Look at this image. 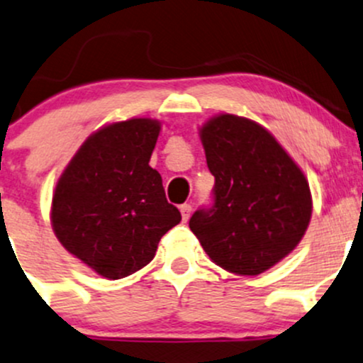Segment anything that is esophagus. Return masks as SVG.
Wrapping results in <instances>:
<instances>
[{
	"mask_svg": "<svg viewBox=\"0 0 363 363\" xmlns=\"http://www.w3.org/2000/svg\"><path fill=\"white\" fill-rule=\"evenodd\" d=\"M181 216H182V220H188L189 219V216H191V205L189 203H184V205H181Z\"/></svg>",
	"mask_w": 363,
	"mask_h": 363,
	"instance_id": "obj_1",
	"label": "esophagus"
}]
</instances>
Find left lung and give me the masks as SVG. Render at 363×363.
<instances>
[{
	"mask_svg": "<svg viewBox=\"0 0 363 363\" xmlns=\"http://www.w3.org/2000/svg\"><path fill=\"white\" fill-rule=\"evenodd\" d=\"M213 203L189 228L217 266L254 277L296 249L310 224L308 179L278 140L249 118L217 114L200 128Z\"/></svg>",
	"mask_w": 363,
	"mask_h": 363,
	"instance_id": "8db88e82",
	"label": "left lung"
}]
</instances>
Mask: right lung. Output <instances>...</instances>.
<instances>
[{
    "label": "right lung",
    "instance_id": "obj_1",
    "mask_svg": "<svg viewBox=\"0 0 363 363\" xmlns=\"http://www.w3.org/2000/svg\"><path fill=\"white\" fill-rule=\"evenodd\" d=\"M160 130L162 123L151 118L106 125L82 144L57 181L53 233L108 280L150 264L162 236L181 223L162 175L150 167Z\"/></svg>",
    "mask_w": 363,
    "mask_h": 363
}]
</instances>
